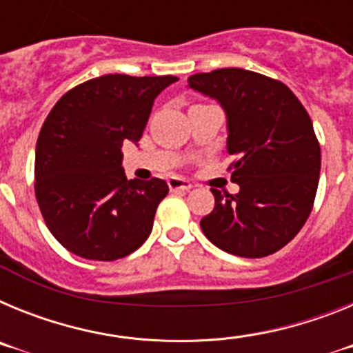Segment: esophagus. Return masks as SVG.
I'll use <instances>...</instances> for the list:
<instances>
[{
	"label": "esophagus",
	"mask_w": 353,
	"mask_h": 353,
	"mask_svg": "<svg viewBox=\"0 0 353 353\" xmlns=\"http://www.w3.org/2000/svg\"><path fill=\"white\" fill-rule=\"evenodd\" d=\"M168 185H170L171 191H189L192 187V183L185 179H179V176H171L168 180Z\"/></svg>",
	"instance_id": "obj_1"
}]
</instances>
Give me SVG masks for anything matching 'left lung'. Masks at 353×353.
<instances>
[{
    "mask_svg": "<svg viewBox=\"0 0 353 353\" xmlns=\"http://www.w3.org/2000/svg\"><path fill=\"white\" fill-rule=\"evenodd\" d=\"M189 88L226 113L228 154L235 155L236 194L210 189L214 210L199 226L212 244L242 258H263L301 232L313 208L320 145L313 123L292 90L244 68L194 74Z\"/></svg>",
    "mask_w": 353,
    "mask_h": 353,
    "instance_id": "8db88e82",
    "label": "left lung"
}]
</instances>
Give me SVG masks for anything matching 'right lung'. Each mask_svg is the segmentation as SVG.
<instances>
[{"label": "right lung", "instance_id": "1", "mask_svg": "<svg viewBox=\"0 0 353 353\" xmlns=\"http://www.w3.org/2000/svg\"><path fill=\"white\" fill-rule=\"evenodd\" d=\"M174 76L108 74L65 93L35 150V194L54 239L86 260L129 256L152 233L166 198L161 179L127 180L123 143H138L152 105Z\"/></svg>", "mask_w": 353, "mask_h": 353}]
</instances>
